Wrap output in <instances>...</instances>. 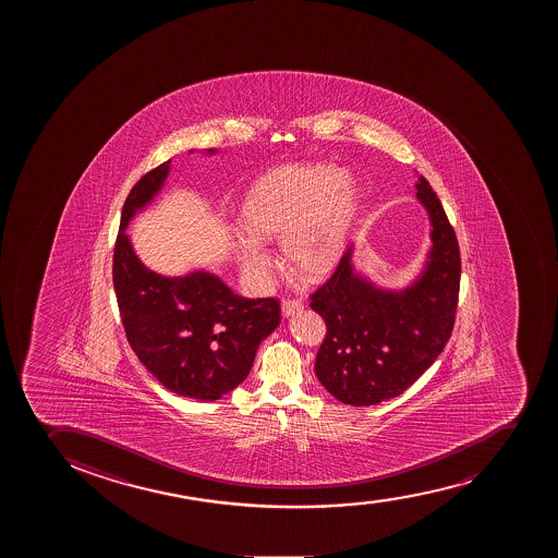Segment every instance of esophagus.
<instances>
[{"label":"esophagus","instance_id":"esophagus-1","mask_svg":"<svg viewBox=\"0 0 558 558\" xmlns=\"http://www.w3.org/2000/svg\"><path fill=\"white\" fill-rule=\"evenodd\" d=\"M304 310V304H302V300L299 299H288L282 302V313L283 316H293L300 311Z\"/></svg>","mask_w":558,"mask_h":558}]
</instances>
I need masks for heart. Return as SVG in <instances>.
Returning <instances> with one entry per match:
<instances>
[{"mask_svg": "<svg viewBox=\"0 0 558 558\" xmlns=\"http://www.w3.org/2000/svg\"><path fill=\"white\" fill-rule=\"evenodd\" d=\"M359 209L353 174L326 163H294L265 172L240 205L232 253L245 275L267 278L272 259L262 243L282 238L283 262L315 282L337 269Z\"/></svg>", "mask_w": 558, "mask_h": 558, "instance_id": "b5f03b06", "label": "heart"}]
</instances>
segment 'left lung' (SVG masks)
I'll return each mask as SVG.
<instances>
[{
  "instance_id": "8db88e82",
  "label": "left lung",
  "mask_w": 558,
  "mask_h": 558,
  "mask_svg": "<svg viewBox=\"0 0 558 558\" xmlns=\"http://www.w3.org/2000/svg\"><path fill=\"white\" fill-rule=\"evenodd\" d=\"M416 198L429 213V262L411 288L378 289L356 275L351 248L311 310L326 322L316 376L340 402L367 408L402 395L429 369L451 338L460 291V248L440 199L424 177Z\"/></svg>"
}]
</instances>
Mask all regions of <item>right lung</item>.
Returning <instances> with one entry per match:
<instances>
[{"instance_id":"1","label":"right lung","mask_w":558,"mask_h":558,"mask_svg":"<svg viewBox=\"0 0 558 558\" xmlns=\"http://www.w3.org/2000/svg\"><path fill=\"white\" fill-rule=\"evenodd\" d=\"M169 163L140 178L123 204L112 282L125 337L140 362L169 391L207 402L247 378L259 342L280 324V302L238 296L204 270L167 278L140 262L123 231L160 191Z\"/></svg>"}]
</instances>
